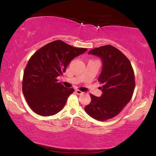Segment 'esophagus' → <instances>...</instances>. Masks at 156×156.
Listing matches in <instances>:
<instances>
[{
  "label": "esophagus",
  "instance_id": "34e87169",
  "mask_svg": "<svg viewBox=\"0 0 156 156\" xmlns=\"http://www.w3.org/2000/svg\"><path fill=\"white\" fill-rule=\"evenodd\" d=\"M75 93H76L77 94L80 95V94H82L83 92L82 91H81V90H75Z\"/></svg>",
  "mask_w": 156,
  "mask_h": 156
}]
</instances>
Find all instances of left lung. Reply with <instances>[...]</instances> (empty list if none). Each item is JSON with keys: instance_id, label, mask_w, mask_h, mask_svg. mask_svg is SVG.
<instances>
[{"instance_id": "8db88e82", "label": "left lung", "mask_w": 156, "mask_h": 156, "mask_svg": "<svg viewBox=\"0 0 156 156\" xmlns=\"http://www.w3.org/2000/svg\"><path fill=\"white\" fill-rule=\"evenodd\" d=\"M102 60L98 81L103 92L101 97L90 94V103L85 110L92 118L106 121L115 117L131 100L135 87L134 73L129 59L112 45H105L88 52Z\"/></svg>"}]
</instances>
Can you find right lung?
<instances>
[{"label":"right lung","mask_w":156,"mask_h":156,"mask_svg":"<svg viewBox=\"0 0 156 156\" xmlns=\"http://www.w3.org/2000/svg\"><path fill=\"white\" fill-rule=\"evenodd\" d=\"M87 50L57 40L33 54L24 70L22 91L33 112L39 115L50 116L62 110L74 89L64 87L58 82L57 77L66 72L74 58Z\"/></svg>","instance_id":"add662e5"}]
</instances>
